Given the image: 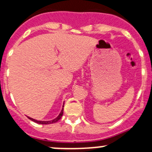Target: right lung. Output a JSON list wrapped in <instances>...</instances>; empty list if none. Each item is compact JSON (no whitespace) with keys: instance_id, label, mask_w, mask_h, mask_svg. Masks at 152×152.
<instances>
[{"instance_id":"add662e5","label":"right lung","mask_w":152,"mask_h":152,"mask_svg":"<svg viewBox=\"0 0 152 152\" xmlns=\"http://www.w3.org/2000/svg\"><path fill=\"white\" fill-rule=\"evenodd\" d=\"M62 107H64V106ZM62 115H63V108H62V111H61V113H59V115L57 116V117L56 118H54V119H53V120H51V121H37V120H35V119L31 118H29V117H28V118L29 119H30V120L33 121L34 122H35V123H37V124H50L56 123V122H57L58 121L60 120V118H62Z\"/></svg>"}]
</instances>
